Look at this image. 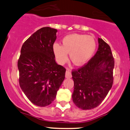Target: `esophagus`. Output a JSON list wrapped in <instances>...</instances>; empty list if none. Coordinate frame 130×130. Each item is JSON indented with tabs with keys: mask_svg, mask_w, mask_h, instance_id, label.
I'll use <instances>...</instances> for the list:
<instances>
[{
	"mask_svg": "<svg viewBox=\"0 0 130 130\" xmlns=\"http://www.w3.org/2000/svg\"><path fill=\"white\" fill-rule=\"evenodd\" d=\"M65 77L66 78H71V74L69 70H67L66 73H65Z\"/></svg>",
	"mask_w": 130,
	"mask_h": 130,
	"instance_id": "esophagus-1",
	"label": "esophagus"
}]
</instances>
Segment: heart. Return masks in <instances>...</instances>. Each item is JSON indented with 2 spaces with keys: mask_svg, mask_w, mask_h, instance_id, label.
Returning <instances> with one entry per match:
<instances>
[{
  "mask_svg": "<svg viewBox=\"0 0 130 130\" xmlns=\"http://www.w3.org/2000/svg\"><path fill=\"white\" fill-rule=\"evenodd\" d=\"M96 43L93 37L73 34L65 37L62 45L54 43L53 51L58 64L63 65L68 60V53L71 61L77 66L87 63L95 53Z\"/></svg>",
  "mask_w": 130,
  "mask_h": 130,
  "instance_id": "heart-1",
  "label": "heart"
}]
</instances>
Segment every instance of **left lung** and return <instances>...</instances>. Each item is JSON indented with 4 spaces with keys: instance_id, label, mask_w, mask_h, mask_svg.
<instances>
[{
    "instance_id": "8db88e82",
    "label": "left lung",
    "mask_w": 130,
    "mask_h": 130,
    "mask_svg": "<svg viewBox=\"0 0 130 130\" xmlns=\"http://www.w3.org/2000/svg\"><path fill=\"white\" fill-rule=\"evenodd\" d=\"M96 54L84 67L72 71L73 101L79 108L92 109L101 103L113 84L114 60L110 46L98 38Z\"/></svg>"
}]
</instances>
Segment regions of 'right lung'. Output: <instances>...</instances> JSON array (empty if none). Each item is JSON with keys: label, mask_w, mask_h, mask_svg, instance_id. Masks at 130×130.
I'll return each instance as SVG.
<instances>
[{"label": "right lung", "mask_w": 130, "mask_h": 130, "mask_svg": "<svg viewBox=\"0 0 130 130\" xmlns=\"http://www.w3.org/2000/svg\"><path fill=\"white\" fill-rule=\"evenodd\" d=\"M57 32L49 27L36 31L22 44L18 62L21 89L40 107L54 100L65 79L66 70L56 63L53 51Z\"/></svg>", "instance_id": "right-lung-1"}]
</instances>
